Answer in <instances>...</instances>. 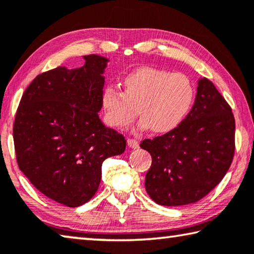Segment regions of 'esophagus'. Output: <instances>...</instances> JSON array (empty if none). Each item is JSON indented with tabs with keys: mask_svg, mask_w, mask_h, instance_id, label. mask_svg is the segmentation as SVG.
Listing matches in <instances>:
<instances>
[{
	"mask_svg": "<svg viewBox=\"0 0 254 254\" xmlns=\"http://www.w3.org/2000/svg\"><path fill=\"white\" fill-rule=\"evenodd\" d=\"M127 146L130 147V148H132V149H136L139 147V142L136 141L135 139H132V138H127Z\"/></svg>",
	"mask_w": 254,
	"mask_h": 254,
	"instance_id": "34e87169",
	"label": "esophagus"
}]
</instances>
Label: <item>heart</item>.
<instances>
[{"label": "heart", "instance_id": "obj_1", "mask_svg": "<svg viewBox=\"0 0 254 254\" xmlns=\"http://www.w3.org/2000/svg\"><path fill=\"white\" fill-rule=\"evenodd\" d=\"M123 92L108 86L103 90L102 105L108 124L124 127L135 119L139 127L156 133L175 128L190 111L194 88L183 73L141 66L123 79Z\"/></svg>", "mask_w": 254, "mask_h": 254}]
</instances>
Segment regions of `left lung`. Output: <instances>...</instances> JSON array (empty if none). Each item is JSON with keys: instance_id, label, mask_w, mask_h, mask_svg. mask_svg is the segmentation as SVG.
Here are the masks:
<instances>
[{"instance_id": "left-lung-1", "label": "left lung", "mask_w": 254, "mask_h": 254, "mask_svg": "<svg viewBox=\"0 0 254 254\" xmlns=\"http://www.w3.org/2000/svg\"><path fill=\"white\" fill-rule=\"evenodd\" d=\"M140 147L152 163L144 187L160 206H184L206 196L226 174L235 151L232 108L210 80L198 81L192 110L178 127Z\"/></svg>"}]
</instances>
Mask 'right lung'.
Masks as SVG:
<instances>
[{
    "instance_id": "obj_1",
    "label": "right lung",
    "mask_w": 254,
    "mask_h": 254,
    "mask_svg": "<svg viewBox=\"0 0 254 254\" xmlns=\"http://www.w3.org/2000/svg\"><path fill=\"white\" fill-rule=\"evenodd\" d=\"M83 59L78 69L59 66L36 76L13 126L20 171L44 195L71 208L95 195L103 162L127 146L98 116L108 60L95 54Z\"/></svg>"
}]
</instances>
